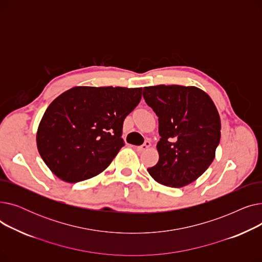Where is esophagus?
Wrapping results in <instances>:
<instances>
[{"instance_id": "34e87169", "label": "esophagus", "mask_w": 262, "mask_h": 262, "mask_svg": "<svg viewBox=\"0 0 262 262\" xmlns=\"http://www.w3.org/2000/svg\"><path fill=\"white\" fill-rule=\"evenodd\" d=\"M149 146H150V142H149V141H145L142 145H140V146H137V147H136V149L138 150V152H143V150L147 149Z\"/></svg>"}]
</instances>
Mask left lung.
<instances>
[{
    "mask_svg": "<svg viewBox=\"0 0 262 262\" xmlns=\"http://www.w3.org/2000/svg\"><path fill=\"white\" fill-rule=\"evenodd\" d=\"M145 103L158 117L159 160L147 169L164 186L181 188L208 169L221 138V121L210 96L194 86L143 88Z\"/></svg>",
    "mask_w": 262,
    "mask_h": 262,
    "instance_id": "left-lung-1",
    "label": "left lung"
}]
</instances>
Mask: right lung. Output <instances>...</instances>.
<instances>
[{"label": "right lung", "instance_id": "1", "mask_svg": "<svg viewBox=\"0 0 262 262\" xmlns=\"http://www.w3.org/2000/svg\"><path fill=\"white\" fill-rule=\"evenodd\" d=\"M142 96V88L74 87L47 108L37 147L49 169L67 183L103 172L119 153L123 122Z\"/></svg>", "mask_w": 262, "mask_h": 262}]
</instances>
